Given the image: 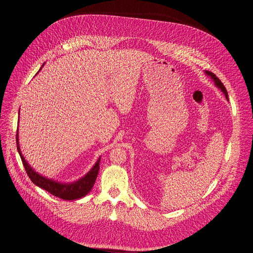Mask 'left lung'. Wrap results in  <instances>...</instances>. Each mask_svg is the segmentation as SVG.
I'll return each mask as SVG.
<instances>
[{
    "instance_id": "left-lung-1",
    "label": "left lung",
    "mask_w": 253,
    "mask_h": 253,
    "mask_svg": "<svg viewBox=\"0 0 253 253\" xmlns=\"http://www.w3.org/2000/svg\"><path fill=\"white\" fill-rule=\"evenodd\" d=\"M205 73H206L207 76L211 77V79L214 82V84L216 85V86L224 93L225 97H226V99L228 100V93H227V90H226V88H225L223 84L220 82V80H219L214 74H212V73H211V72H209V71H205Z\"/></svg>"
}]
</instances>
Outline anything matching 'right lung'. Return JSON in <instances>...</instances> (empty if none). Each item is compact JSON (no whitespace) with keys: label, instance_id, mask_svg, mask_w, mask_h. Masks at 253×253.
I'll return each mask as SVG.
<instances>
[{"label":"right lung","instance_id":"right-lung-1","mask_svg":"<svg viewBox=\"0 0 253 253\" xmlns=\"http://www.w3.org/2000/svg\"><path fill=\"white\" fill-rule=\"evenodd\" d=\"M42 67H43V65L42 66ZM42 68L40 69V71L42 70ZM16 144H17L18 153L21 157L23 166L26 169V172H27L30 179L32 180L33 183H35L40 188L46 190L50 194L58 197V198H61L63 200H67V201L81 199V198L84 197L85 195H87L91 191V189L95 183V180L97 178V175H98L101 157H99V159L97 160L95 165L85 174L84 176H83L82 178H80L74 182L63 183V182H59V181L53 180L51 178H47V177L40 174L29 165L28 162L25 160V158L22 155V152L20 150L19 141H18V128H17V134H16Z\"/></svg>","mask_w":253,"mask_h":253}]
</instances>
